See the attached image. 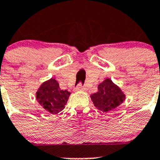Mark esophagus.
Segmentation results:
<instances>
[{"label":"esophagus","mask_w":160,"mask_h":160,"mask_svg":"<svg viewBox=\"0 0 160 160\" xmlns=\"http://www.w3.org/2000/svg\"><path fill=\"white\" fill-rule=\"evenodd\" d=\"M75 90L76 91H85V90H86V88H84L83 87L82 83H80L78 85H77V87H76Z\"/></svg>","instance_id":"obj_1"}]
</instances>
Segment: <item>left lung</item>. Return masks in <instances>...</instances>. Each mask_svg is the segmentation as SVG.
Instances as JSON below:
<instances>
[{"label": "left lung", "mask_w": 160, "mask_h": 160, "mask_svg": "<svg viewBox=\"0 0 160 160\" xmlns=\"http://www.w3.org/2000/svg\"><path fill=\"white\" fill-rule=\"evenodd\" d=\"M94 105L103 112L117 108L125 100V95L111 80L106 79L98 85V92L91 95Z\"/></svg>", "instance_id": "1"}]
</instances>
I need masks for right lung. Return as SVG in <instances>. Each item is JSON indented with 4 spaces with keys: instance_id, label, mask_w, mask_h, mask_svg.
Listing matches in <instances>:
<instances>
[{
    "instance_id": "1",
    "label": "right lung",
    "mask_w": 160,
    "mask_h": 160,
    "mask_svg": "<svg viewBox=\"0 0 160 160\" xmlns=\"http://www.w3.org/2000/svg\"><path fill=\"white\" fill-rule=\"evenodd\" d=\"M70 92L62 90L59 83L54 79L44 82L36 94V98L40 105L51 114H56L62 111L66 105Z\"/></svg>"
}]
</instances>
